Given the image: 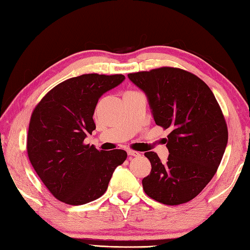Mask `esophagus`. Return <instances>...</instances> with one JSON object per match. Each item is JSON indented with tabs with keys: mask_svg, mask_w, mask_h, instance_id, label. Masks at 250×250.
<instances>
[{
	"mask_svg": "<svg viewBox=\"0 0 250 250\" xmlns=\"http://www.w3.org/2000/svg\"><path fill=\"white\" fill-rule=\"evenodd\" d=\"M127 154L129 155V157H138V155H140L139 152L137 151H134V150H127Z\"/></svg>",
	"mask_w": 250,
	"mask_h": 250,
	"instance_id": "esophagus-1",
	"label": "esophagus"
}]
</instances>
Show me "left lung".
<instances>
[{
  "label": "left lung",
  "instance_id": "left-lung-1",
  "mask_svg": "<svg viewBox=\"0 0 250 250\" xmlns=\"http://www.w3.org/2000/svg\"><path fill=\"white\" fill-rule=\"evenodd\" d=\"M145 92L155 124L169 129L167 163L153 151L145 155L151 172L143 180L150 198L175 206L194 199L218 169L228 145V126L218 101L196 75L161 67L128 74Z\"/></svg>",
  "mask_w": 250,
  "mask_h": 250
}]
</instances>
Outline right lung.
<instances>
[{"instance_id": "1", "label": "right lung", "mask_w": 250, "mask_h": 250, "mask_svg": "<svg viewBox=\"0 0 250 250\" xmlns=\"http://www.w3.org/2000/svg\"><path fill=\"white\" fill-rule=\"evenodd\" d=\"M124 75L84 74L59 83L31 114L27 152L38 176L56 199L84 205L104 194L124 150L99 151L84 145L96 129L93 113L103 93L124 82Z\"/></svg>"}]
</instances>
